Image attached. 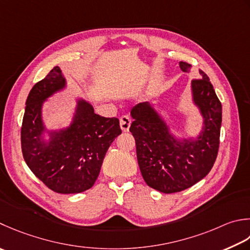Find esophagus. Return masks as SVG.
I'll return each instance as SVG.
<instances>
[{
	"label": "esophagus",
	"mask_w": 250,
	"mask_h": 250,
	"mask_svg": "<svg viewBox=\"0 0 250 250\" xmlns=\"http://www.w3.org/2000/svg\"><path fill=\"white\" fill-rule=\"evenodd\" d=\"M131 125V118L128 115H124L120 118V126L124 132H128Z\"/></svg>",
	"instance_id": "34e87169"
}]
</instances>
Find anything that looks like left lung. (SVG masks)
I'll use <instances>...</instances> for the list:
<instances>
[{"instance_id":"1","label":"left lung","mask_w":250,"mask_h":250,"mask_svg":"<svg viewBox=\"0 0 250 250\" xmlns=\"http://www.w3.org/2000/svg\"><path fill=\"white\" fill-rule=\"evenodd\" d=\"M182 71L192 65L180 62ZM202 78L192 81L194 103L204 117V128L196 141L175 140L159 115L148 103L131 110L134 121L130 132L135 139L136 156L149 188L171 194L187 189L210 172L217 159L222 106L208 76L199 70Z\"/></svg>"}]
</instances>
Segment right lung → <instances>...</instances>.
Returning a JSON list of instances; mask_svg holds the SVG:
<instances>
[{
    "mask_svg": "<svg viewBox=\"0 0 250 250\" xmlns=\"http://www.w3.org/2000/svg\"><path fill=\"white\" fill-rule=\"evenodd\" d=\"M65 85L57 66L33 85L22 119L21 150L28 167L48 188L60 194H77L95 183L106 151L121 129L118 118L96 115L91 104L80 100L71 125L50 132V142L45 143L42 104Z\"/></svg>",
    "mask_w": 250,
    "mask_h": 250,
    "instance_id": "add662e5",
    "label": "right lung"
}]
</instances>
